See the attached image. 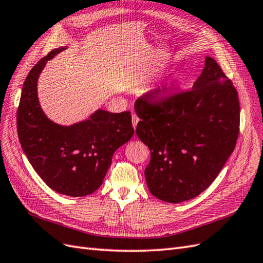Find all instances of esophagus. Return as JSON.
I'll list each match as a JSON object with an SVG mask.
<instances>
[{
    "label": "esophagus",
    "mask_w": 263,
    "mask_h": 263,
    "mask_svg": "<svg viewBox=\"0 0 263 263\" xmlns=\"http://www.w3.org/2000/svg\"><path fill=\"white\" fill-rule=\"evenodd\" d=\"M132 121H133V127H134V128H136V126H137V124L139 122V117L136 114H133Z\"/></svg>",
    "instance_id": "1"
}]
</instances>
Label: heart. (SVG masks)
Returning <instances> with one entry per match:
<instances>
[{
	"label": "heart",
	"instance_id": "1",
	"mask_svg": "<svg viewBox=\"0 0 263 263\" xmlns=\"http://www.w3.org/2000/svg\"><path fill=\"white\" fill-rule=\"evenodd\" d=\"M179 81H180V78H179L178 76H176V77H174V78L172 79V81L169 83V86H170V87L176 86V85L179 83Z\"/></svg>",
	"mask_w": 263,
	"mask_h": 263
}]
</instances>
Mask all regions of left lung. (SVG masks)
I'll return each instance as SVG.
<instances>
[{
    "label": "left lung",
    "mask_w": 263,
    "mask_h": 263,
    "mask_svg": "<svg viewBox=\"0 0 263 263\" xmlns=\"http://www.w3.org/2000/svg\"><path fill=\"white\" fill-rule=\"evenodd\" d=\"M136 134L150 149V193L168 203L191 200L216 179L235 149L240 107L233 82L212 57L192 90L161 99L150 91L135 103Z\"/></svg>",
    "instance_id": "obj_1"
}]
</instances>
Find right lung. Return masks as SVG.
Segmentation results:
<instances>
[{"label":"right lung","instance_id":"right-lung-1","mask_svg":"<svg viewBox=\"0 0 263 263\" xmlns=\"http://www.w3.org/2000/svg\"><path fill=\"white\" fill-rule=\"evenodd\" d=\"M59 47L39 60L23 85L17 109L22 148L34 170L55 192L85 196L103 183L115 151L134 135L130 112L109 113L99 108L82 122L63 126L47 117L38 99L39 76Z\"/></svg>","mask_w":263,"mask_h":263}]
</instances>
